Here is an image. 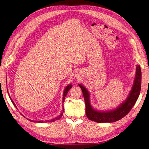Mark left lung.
<instances>
[{"mask_svg": "<svg viewBox=\"0 0 149 149\" xmlns=\"http://www.w3.org/2000/svg\"><path fill=\"white\" fill-rule=\"evenodd\" d=\"M141 69L139 65H136V74L128 97L121 104L115 109L107 111H99L94 109L90 103L89 93L82 84H79L81 89L86 104V114L91 120L98 123H114L127 115L136 104L141 89Z\"/></svg>", "mask_w": 149, "mask_h": 149, "instance_id": "1", "label": "left lung"}]
</instances>
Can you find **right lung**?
I'll return each mask as SVG.
<instances>
[{"label":"right lung","mask_w":149,"mask_h":149,"mask_svg":"<svg viewBox=\"0 0 149 149\" xmlns=\"http://www.w3.org/2000/svg\"><path fill=\"white\" fill-rule=\"evenodd\" d=\"M71 88H72V84H69V85H68L65 88V90H64V92H63V102H64L65 98V97H66V94H67L68 92V91H70V89ZM7 92H8V89H7ZM8 96H9V94H8ZM9 97H10V99L11 101L12 102L13 104L14 105V106L17 108V106H15L14 102H13V101H12V100L10 98V96H9ZM63 112H64V108H63L62 112H61V113L59 116H58L57 117H56V118H53V119H50V120H31V119H27V118H26V119H27L29 120H30V121H31V122H33V123H52V122H54V121H55V120H58V119H60L61 118V117H62L63 114ZM22 116H23V115H22Z\"/></svg>","instance_id":"1"}]
</instances>
